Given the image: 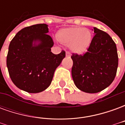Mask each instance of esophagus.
I'll return each instance as SVG.
<instances>
[{"label": "esophagus", "mask_w": 125, "mask_h": 125, "mask_svg": "<svg viewBox=\"0 0 125 125\" xmlns=\"http://www.w3.org/2000/svg\"><path fill=\"white\" fill-rule=\"evenodd\" d=\"M70 56V53H69L68 52H67L66 53H65V57H69Z\"/></svg>", "instance_id": "1"}]
</instances>
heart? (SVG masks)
<instances>
[{
	"label": "heart",
	"instance_id": "b5f03b06",
	"mask_svg": "<svg viewBox=\"0 0 125 125\" xmlns=\"http://www.w3.org/2000/svg\"><path fill=\"white\" fill-rule=\"evenodd\" d=\"M56 37L58 41L63 45H69L71 52L77 55H82L86 53L92 41L90 30L80 27L62 29L57 33Z\"/></svg>",
	"mask_w": 125,
	"mask_h": 125
}]
</instances>
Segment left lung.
I'll return each instance as SVG.
<instances>
[{
	"mask_svg": "<svg viewBox=\"0 0 125 125\" xmlns=\"http://www.w3.org/2000/svg\"><path fill=\"white\" fill-rule=\"evenodd\" d=\"M88 52L72 56V76L76 86L86 93H97L109 86L115 78L118 58L115 43L104 31L94 27Z\"/></svg>",
	"mask_w": 125,
	"mask_h": 125,
	"instance_id": "1",
	"label": "left lung"
}]
</instances>
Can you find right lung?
Returning a JSON list of instances; mask_svg holds the SVG:
<instances>
[{
  "instance_id": "obj_1",
  "label": "right lung",
  "mask_w": 125,
  "mask_h": 125,
  "mask_svg": "<svg viewBox=\"0 0 125 125\" xmlns=\"http://www.w3.org/2000/svg\"><path fill=\"white\" fill-rule=\"evenodd\" d=\"M46 24H37L19 31L9 47L7 65L10 79L19 89L43 92L50 86L56 68L65 56L51 52L53 45Z\"/></svg>"
}]
</instances>
